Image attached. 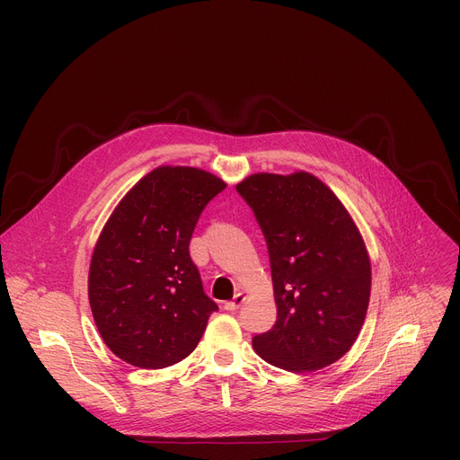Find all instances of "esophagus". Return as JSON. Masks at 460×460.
Instances as JSON below:
<instances>
[{"label":"esophagus","instance_id":"obj_1","mask_svg":"<svg viewBox=\"0 0 460 460\" xmlns=\"http://www.w3.org/2000/svg\"><path fill=\"white\" fill-rule=\"evenodd\" d=\"M244 300H246V296H244L243 293H236V295H234V298H233V300H229V302H226V305H224V307H226L227 311H236L240 305L244 304Z\"/></svg>","mask_w":460,"mask_h":460}]
</instances>
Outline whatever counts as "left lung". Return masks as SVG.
<instances>
[{
  "mask_svg": "<svg viewBox=\"0 0 460 460\" xmlns=\"http://www.w3.org/2000/svg\"><path fill=\"white\" fill-rule=\"evenodd\" d=\"M267 240L276 324L253 335L269 364L317 371L349 352L366 321L371 264L352 217L317 177L257 173L236 184Z\"/></svg>",
  "mask_w": 460,
  "mask_h": 460,
  "instance_id": "left-lung-1",
  "label": "left lung"
}]
</instances>
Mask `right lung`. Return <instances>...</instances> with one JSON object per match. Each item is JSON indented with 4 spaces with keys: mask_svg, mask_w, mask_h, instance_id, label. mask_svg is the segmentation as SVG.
<instances>
[{
    "mask_svg": "<svg viewBox=\"0 0 460 460\" xmlns=\"http://www.w3.org/2000/svg\"><path fill=\"white\" fill-rule=\"evenodd\" d=\"M226 182L196 167L143 177L101 233L89 304L104 343L127 364L162 369L198 347L216 302L205 295L190 240Z\"/></svg>",
    "mask_w": 460,
    "mask_h": 460,
    "instance_id": "add662e5",
    "label": "right lung"
}]
</instances>
